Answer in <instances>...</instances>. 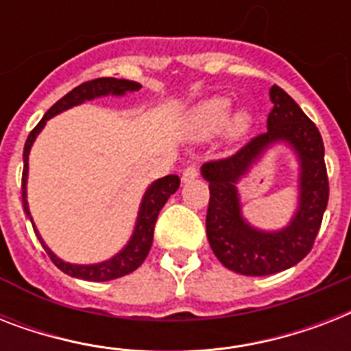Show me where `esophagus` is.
I'll list each match as a JSON object with an SVG mask.
<instances>
[{"mask_svg":"<svg viewBox=\"0 0 351 351\" xmlns=\"http://www.w3.org/2000/svg\"><path fill=\"white\" fill-rule=\"evenodd\" d=\"M197 176H198L197 165H187L186 169H184V173H182V182H184V184H187V182L195 180Z\"/></svg>","mask_w":351,"mask_h":351,"instance_id":"1","label":"esophagus"}]
</instances>
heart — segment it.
<instances>
[{"label":"heart","mask_w":351,"mask_h":351,"mask_svg":"<svg viewBox=\"0 0 351 351\" xmlns=\"http://www.w3.org/2000/svg\"><path fill=\"white\" fill-rule=\"evenodd\" d=\"M233 101L226 96H211L193 107L184 120V132L195 140H208L224 129L230 140L242 138L250 131L253 117L247 109L231 112Z\"/></svg>","instance_id":"heart-1"}]
</instances>
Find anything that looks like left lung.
Segmentation results:
<instances>
[{"label":"left lung","mask_w":351,"mask_h":351,"mask_svg":"<svg viewBox=\"0 0 351 351\" xmlns=\"http://www.w3.org/2000/svg\"><path fill=\"white\" fill-rule=\"evenodd\" d=\"M273 104L267 114V131L245 143L239 153L202 165L209 182V208L206 233L211 250L228 269L247 277L284 271L310 253L328 206V175L324 143L315 123L297 101L273 85ZM277 143L292 149L300 164V202L294 217L280 230H258L241 213L236 184Z\"/></svg>","instance_id":"left-lung-1"}]
</instances>
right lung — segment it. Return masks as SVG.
Wrapping results in <instances>:
<instances>
[{"label": "right lung", "mask_w": 351, "mask_h": 351, "mask_svg": "<svg viewBox=\"0 0 351 351\" xmlns=\"http://www.w3.org/2000/svg\"><path fill=\"white\" fill-rule=\"evenodd\" d=\"M142 89V85L138 82H131V80H118V78H98L85 82V84L78 85L76 89L63 96L62 100H58L54 106L45 112V117L41 118L38 125L30 131L27 142H25L23 149V178H21V197H23V209L25 215L29 217L32 222L34 233L38 240L43 245V250L47 251V255L51 256V261L54 262V266L60 267L63 273H67L71 277L82 278V280H90V282H106V280H112V278H120L123 275H129L134 269L142 266V262L145 261L151 244H153V233L154 224L158 219L160 209L164 208L165 202L169 200L171 195H175L176 189L180 187V178L178 175H167L164 178L154 180L151 186L145 189L138 208V217L134 222V230H132L131 239L127 240V244L118 251L117 255H112L111 258H107L104 262H96V264H71V262L62 261L60 256L54 255V251L43 242L40 231L36 230L34 220L30 215L29 202H27V180H29V154L32 149V143L36 142V138L43 131L47 120H51L60 112L67 111L71 107L82 106L85 101L96 100L101 96H125L127 93H134V90Z\"/></svg>", "instance_id": "add662e5"}]
</instances>
